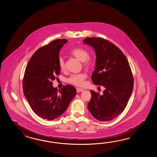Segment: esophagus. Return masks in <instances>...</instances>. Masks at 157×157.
Instances as JSON below:
<instances>
[{
    "label": "esophagus",
    "instance_id": "esophagus-1",
    "mask_svg": "<svg viewBox=\"0 0 157 157\" xmlns=\"http://www.w3.org/2000/svg\"><path fill=\"white\" fill-rule=\"evenodd\" d=\"M83 89H81V88H78V87H77L76 88V91H77V93H79V92H82V91H83Z\"/></svg>",
    "mask_w": 157,
    "mask_h": 157
}]
</instances>
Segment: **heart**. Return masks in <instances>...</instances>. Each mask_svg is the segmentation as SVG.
<instances>
[{"instance_id":"b5f03b06","label":"heart","mask_w":157,"mask_h":157,"mask_svg":"<svg viewBox=\"0 0 157 157\" xmlns=\"http://www.w3.org/2000/svg\"><path fill=\"white\" fill-rule=\"evenodd\" d=\"M70 54L83 62V66L87 68H91L95 63V58L89 55V51L82 47H75L70 51ZM58 65L61 70L65 68L63 58L60 57L58 58ZM86 75L84 73L72 75L67 79V82L77 86H82L85 83Z\"/></svg>"}]
</instances>
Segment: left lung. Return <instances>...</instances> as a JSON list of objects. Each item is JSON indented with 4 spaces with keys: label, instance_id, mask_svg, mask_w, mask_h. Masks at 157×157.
Segmentation results:
<instances>
[{
    "label": "left lung",
    "instance_id": "left-lung-1",
    "mask_svg": "<svg viewBox=\"0 0 157 157\" xmlns=\"http://www.w3.org/2000/svg\"><path fill=\"white\" fill-rule=\"evenodd\" d=\"M83 42L93 47L96 53L92 81L105 88L102 95L90 91L88 109L98 120H112L124 111L132 93L133 78L130 64L122 52L103 38L86 37Z\"/></svg>",
    "mask_w": 157,
    "mask_h": 157
}]
</instances>
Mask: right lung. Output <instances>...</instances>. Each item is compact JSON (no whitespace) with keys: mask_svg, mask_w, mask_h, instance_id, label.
Listing matches in <instances>:
<instances>
[{"mask_svg":"<svg viewBox=\"0 0 157 157\" xmlns=\"http://www.w3.org/2000/svg\"><path fill=\"white\" fill-rule=\"evenodd\" d=\"M66 39H56L35 52L27 64L22 86L25 96L33 112L39 117L53 120L67 110L76 94L75 87L66 85L60 90L52 81L60 73L58 58Z\"/></svg>","mask_w":157,"mask_h":157,"instance_id":"1","label":"right lung"}]
</instances>
